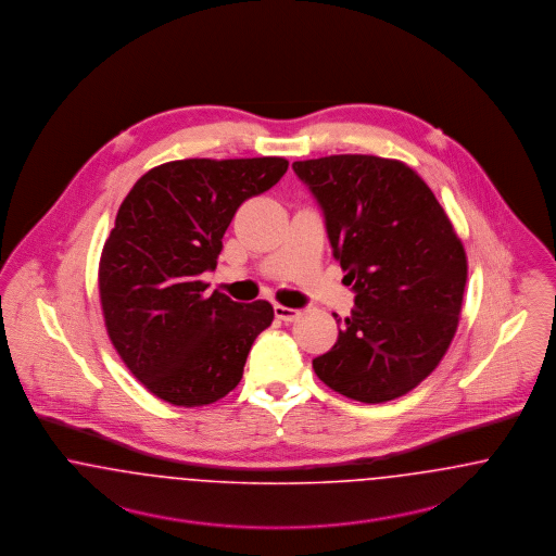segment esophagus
Returning a JSON list of instances; mask_svg holds the SVG:
<instances>
[{
    "label": "esophagus",
    "mask_w": 556,
    "mask_h": 556,
    "mask_svg": "<svg viewBox=\"0 0 556 556\" xmlns=\"http://www.w3.org/2000/svg\"><path fill=\"white\" fill-rule=\"evenodd\" d=\"M274 315L278 319H282V321H294L301 315V312L299 309H290V307H285V305H274Z\"/></svg>",
    "instance_id": "1"
}]
</instances>
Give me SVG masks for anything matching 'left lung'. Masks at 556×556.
<instances>
[{
    "mask_svg": "<svg viewBox=\"0 0 556 556\" xmlns=\"http://www.w3.org/2000/svg\"><path fill=\"white\" fill-rule=\"evenodd\" d=\"M326 219L355 290L317 378L346 399L387 403L426 380L459 326L467 257L448 216L415 169L376 155L292 164Z\"/></svg>",
    "mask_w": 556,
    "mask_h": 556,
    "instance_id": "obj_1",
    "label": "left lung"
}]
</instances>
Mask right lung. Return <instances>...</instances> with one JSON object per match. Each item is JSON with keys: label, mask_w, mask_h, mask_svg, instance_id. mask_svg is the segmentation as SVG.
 Returning <instances> with one entry per match:
<instances>
[{"label": "right lung", "mask_w": 556, "mask_h": 556, "mask_svg": "<svg viewBox=\"0 0 556 556\" xmlns=\"http://www.w3.org/2000/svg\"><path fill=\"white\" fill-rule=\"evenodd\" d=\"M287 168L285 157L178 160L149 169L122 201L99 260L103 319L130 374L169 405L226 396L274 319L267 301L207 296L201 274L216 269L242 201L266 193Z\"/></svg>", "instance_id": "add662e5"}]
</instances>
